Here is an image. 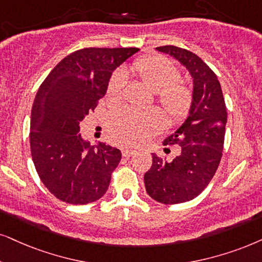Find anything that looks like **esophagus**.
I'll list each match as a JSON object with an SVG mask.
<instances>
[{"mask_svg":"<svg viewBox=\"0 0 262 262\" xmlns=\"http://www.w3.org/2000/svg\"><path fill=\"white\" fill-rule=\"evenodd\" d=\"M134 154H135L134 150H128V148H123V150H122V155H123V157L125 158L132 157Z\"/></svg>","mask_w":262,"mask_h":262,"instance_id":"34e87169","label":"esophagus"}]
</instances>
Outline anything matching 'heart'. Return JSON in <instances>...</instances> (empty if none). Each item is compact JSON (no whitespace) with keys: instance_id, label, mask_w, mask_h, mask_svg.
Returning a JSON list of instances; mask_svg holds the SVG:
<instances>
[{"instance_id":"b5f03b06","label":"heart","mask_w":262,"mask_h":262,"mask_svg":"<svg viewBox=\"0 0 262 262\" xmlns=\"http://www.w3.org/2000/svg\"><path fill=\"white\" fill-rule=\"evenodd\" d=\"M132 72L148 89L156 93L158 104L171 118H181L191 106V92L186 85L178 82L180 74L169 60L160 55L139 59L132 66ZM124 75L116 71L107 84V97L120 101L123 94ZM163 123L160 111H138L123 107L112 112L107 120V130L111 138L127 147L144 144Z\"/></svg>"}]
</instances>
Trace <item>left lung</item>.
Segmentation results:
<instances>
[{
	"label": "left lung",
	"instance_id": "1",
	"mask_svg": "<svg viewBox=\"0 0 262 262\" xmlns=\"http://www.w3.org/2000/svg\"><path fill=\"white\" fill-rule=\"evenodd\" d=\"M156 51L186 68L193 84L186 120L163 141L179 145L178 156L165 161L151 154L152 165L144 175L152 200L178 204L196 198L213 179L223 156L227 111L219 79L198 55L175 46Z\"/></svg>",
	"mask_w": 262,
	"mask_h": 262
}]
</instances>
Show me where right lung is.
Returning <instances> with one entry per match:
<instances>
[{"label": "right lung", "instance_id": "1", "mask_svg": "<svg viewBox=\"0 0 262 262\" xmlns=\"http://www.w3.org/2000/svg\"><path fill=\"white\" fill-rule=\"evenodd\" d=\"M139 48H84L62 59L36 94L30 147L37 174L58 200L87 204L106 193L118 148L82 138L79 123L106 94L112 72Z\"/></svg>", "mask_w": 262, "mask_h": 262}]
</instances>
